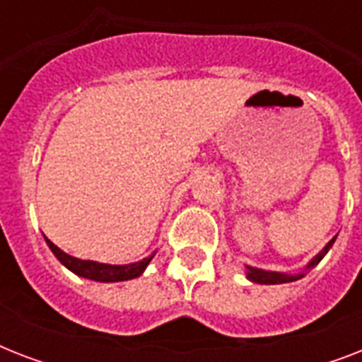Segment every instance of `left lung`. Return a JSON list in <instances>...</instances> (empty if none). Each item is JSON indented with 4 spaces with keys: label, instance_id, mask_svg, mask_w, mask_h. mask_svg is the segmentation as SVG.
Listing matches in <instances>:
<instances>
[{
    "label": "left lung",
    "instance_id": "obj_1",
    "mask_svg": "<svg viewBox=\"0 0 362 362\" xmlns=\"http://www.w3.org/2000/svg\"><path fill=\"white\" fill-rule=\"evenodd\" d=\"M338 237V235H337ZM337 237L332 238V240H329V244H327L323 250H321L317 255H315L312 261H310L308 264H306V270L308 269H314L315 264L320 263L321 259L325 257L327 252L331 250V246L334 244V240H337ZM304 276V272H300V274H286V272H272V270H263V269H255V267H246V278L250 281H253V284H264V286H272V284H287V281H295V280H300Z\"/></svg>",
    "mask_w": 362,
    "mask_h": 362
}]
</instances>
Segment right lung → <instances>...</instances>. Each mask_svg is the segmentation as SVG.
Returning a JSON list of instances; mask_svg holds the SVG:
<instances>
[{"instance_id": "obj_1", "label": "right lung", "mask_w": 362, "mask_h": 362, "mask_svg": "<svg viewBox=\"0 0 362 362\" xmlns=\"http://www.w3.org/2000/svg\"><path fill=\"white\" fill-rule=\"evenodd\" d=\"M47 240L48 247L52 250V253L58 257V261L64 267L75 272L76 276H82V278H88V280L93 281H125L133 280V278H139V276L144 272V269L148 267V263L152 261V257L156 255V252L152 255H148L142 261H136V263L129 264H107V263H98V261H84V259H76L69 253H65L64 250H59L54 242Z\"/></svg>"}]
</instances>
